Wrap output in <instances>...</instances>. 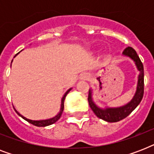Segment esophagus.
<instances>
[{
    "label": "esophagus",
    "mask_w": 154,
    "mask_h": 154,
    "mask_svg": "<svg viewBox=\"0 0 154 154\" xmlns=\"http://www.w3.org/2000/svg\"><path fill=\"white\" fill-rule=\"evenodd\" d=\"M89 77H90L89 74H88V73H84V74L82 75L81 78H82V80H89Z\"/></svg>",
    "instance_id": "obj_1"
}]
</instances>
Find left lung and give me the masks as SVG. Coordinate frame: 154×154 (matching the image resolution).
<instances>
[{"label":"left lung","instance_id":"obj_1","mask_svg":"<svg viewBox=\"0 0 154 154\" xmlns=\"http://www.w3.org/2000/svg\"><path fill=\"white\" fill-rule=\"evenodd\" d=\"M125 56L129 57L134 60L137 69L140 72L137 81V90L134 95V98L125 105L118 108H106V109H101L94 102L92 98V90H89V96H88V101L89 105L96 116L101 119L104 120L108 122H117L121 120L124 119L127 116H129L134 111L137 105L142 100L144 94V67L143 64L140 60L138 55L137 54L136 51L132 47H127L123 51Z\"/></svg>","mask_w":154,"mask_h":154}]
</instances>
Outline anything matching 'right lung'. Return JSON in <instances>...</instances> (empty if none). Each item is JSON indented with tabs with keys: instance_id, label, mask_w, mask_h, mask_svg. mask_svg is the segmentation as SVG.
Returning a JSON list of instances; mask_svg holds the SVG:
<instances>
[{
	"instance_id": "add662e5",
	"label": "right lung",
	"mask_w": 154,
	"mask_h": 154,
	"mask_svg": "<svg viewBox=\"0 0 154 154\" xmlns=\"http://www.w3.org/2000/svg\"><path fill=\"white\" fill-rule=\"evenodd\" d=\"M17 53V54H18ZM17 54H16L15 57ZM72 89H69V90H67V92L65 93V95L63 96L62 99H61V105H60V112H58V114L57 115H56L55 117H52V118H50V119H47V120H41V121H32V120H29V119H28V118H26V117H23L22 115L20 114L19 112L17 111V110L15 109L16 112L17 113L20 117H21L24 120H25V121H27L28 122H29L30 124H32L33 125H36V126L37 127H45V126H48V125H50L53 124V123H55L56 122H57L58 120L60 119V116H61V114H62V112H63V110H64V101H65V97H66V95H67L68 94H69V92Z\"/></svg>"
}]
</instances>
